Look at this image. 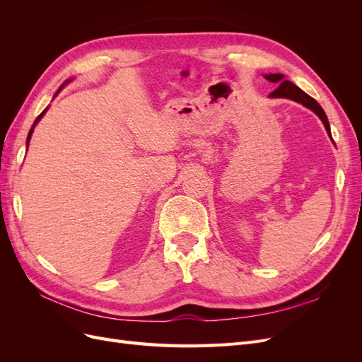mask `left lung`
Segmentation results:
<instances>
[{"mask_svg":"<svg viewBox=\"0 0 362 362\" xmlns=\"http://www.w3.org/2000/svg\"><path fill=\"white\" fill-rule=\"evenodd\" d=\"M264 78L269 80L270 83H275V84H279V87L276 90H273L269 96L270 98H287V100H291V101H296L302 105H305L306 108H310V110H313L317 116H319L322 119V122L326 128V133L327 136H331V127H329V122H327V117H326V113L323 112V108L319 105V103H317L314 98H311L310 95H306L302 89H299L298 86L293 84L291 81L284 78L282 74H266Z\"/></svg>","mask_w":362,"mask_h":362,"instance_id":"obj_1","label":"left lung"}]
</instances>
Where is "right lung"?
<instances>
[{"instance_id": "right-lung-1", "label": "right lung", "mask_w": 362, "mask_h": 362, "mask_svg": "<svg viewBox=\"0 0 362 362\" xmlns=\"http://www.w3.org/2000/svg\"><path fill=\"white\" fill-rule=\"evenodd\" d=\"M71 81H72V80H66V81H64V83L62 84V87H63V86H66V84H68V83H71ZM62 87H60V89L57 90V93H59V92L62 90ZM57 93H56V95H54V96H57ZM47 110H48V107H47V108H45V110H43V112H42V113H40V115H39V116L36 117V120H35V124H33V127H31V129H30V133H28V137H27V148H28V144H30V139H31V134H33V131H35V127L37 125V122H39V120L42 119V116L47 113Z\"/></svg>"}]
</instances>
